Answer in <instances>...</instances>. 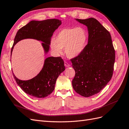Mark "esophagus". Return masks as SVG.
<instances>
[{"label":"esophagus","mask_w":129,"mask_h":129,"mask_svg":"<svg viewBox=\"0 0 129 129\" xmlns=\"http://www.w3.org/2000/svg\"><path fill=\"white\" fill-rule=\"evenodd\" d=\"M64 66H66V67H70V66H71V64H69L67 62L64 61Z\"/></svg>","instance_id":"34e87169"}]
</instances>
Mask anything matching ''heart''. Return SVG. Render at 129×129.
<instances>
[{
	"instance_id": "heart-1",
	"label": "heart",
	"mask_w": 129,
	"mask_h": 129,
	"mask_svg": "<svg viewBox=\"0 0 129 129\" xmlns=\"http://www.w3.org/2000/svg\"><path fill=\"white\" fill-rule=\"evenodd\" d=\"M88 40V33L83 27H78L61 29L51 42L54 52L60 54L62 49L69 57H74L83 51Z\"/></svg>"
}]
</instances>
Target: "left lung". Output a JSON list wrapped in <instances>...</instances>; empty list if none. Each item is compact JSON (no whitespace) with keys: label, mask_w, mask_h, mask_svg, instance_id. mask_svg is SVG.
Wrapping results in <instances>:
<instances>
[{"label":"left lung","mask_w":129,"mask_h":129,"mask_svg":"<svg viewBox=\"0 0 129 129\" xmlns=\"http://www.w3.org/2000/svg\"><path fill=\"white\" fill-rule=\"evenodd\" d=\"M87 27L88 42L79 55L71 59L75 75L72 81L77 93L88 97L99 93L110 81L115 50L109 31L96 19H76Z\"/></svg>","instance_id":"8db88e82"}]
</instances>
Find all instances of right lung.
<instances>
[{
	"mask_svg": "<svg viewBox=\"0 0 129 129\" xmlns=\"http://www.w3.org/2000/svg\"><path fill=\"white\" fill-rule=\"evenodd\" d=\"M61 24V21L55 19L30 21L17 32L11 48V56L14 45L25 39L42 41L45 52L47 53L53 34ZM64 70V61L61 57H48L45 59L40 72L33 79L22 81L17 79L13 73V75L17 83L25 92L37 98H45L53 91L58 76Z\"/></svg>",
	"mask_w": 129,
	"mask_h": 129,
	"instance_id": "right-lung-1",
	"label": "right lung"
}]
</instances>
